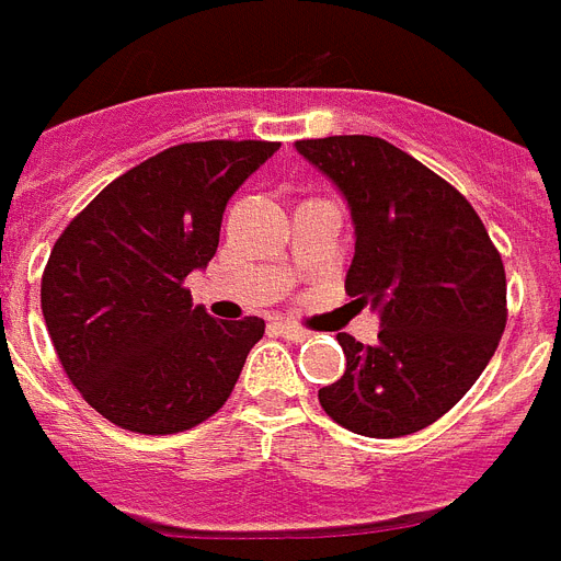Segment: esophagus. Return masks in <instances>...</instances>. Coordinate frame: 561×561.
I'll return each instance as SVG.
<instances>
[{"mask_svg": "<svg viewBox=\"0 0 561 561\" xmlns=\"http://www.w3.org/2000/svg\"><path fill=\"white\" fill-rule=\"evenodd\" d=\"M276 331H279L285 340H294V343H302V340H308V331L299 325H294V322H276Z\"/></svg>", "mask_w": 561, "mask_h": 561, "instance_id": "34e87169", "label": "esophagus"}]
</instances>
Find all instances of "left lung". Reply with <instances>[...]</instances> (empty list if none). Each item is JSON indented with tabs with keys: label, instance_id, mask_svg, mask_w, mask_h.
Wrapping results in <instances>:
<instances>
[{
	"label": "left lung",
	"instance_id": "left-lung-1",
	"mask_svg": "<svg viewBox=\"0 0 561 561\" xmlns=\"http://www.w3.org/2000/svg\"><path fill=\"white\" fill-rule=\"evenodd\" d=\"M345 195L354 259L345 290L380 311L375 345L340 334L345 375L320 389L331 421L366 438L426 430L472 389L507 325V276L453 184L371 135L296 140Z\"/></svg>",
	"mask_w": 561,
	"mask_h": 561
}]
</instances>
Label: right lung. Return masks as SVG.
I'll return each instance as SVG.
<instances>
[{"label": "right lung", "mask_w": 561, "mask_h": 561, "mask_svg": "<svg viewBox=\"0 0 561 561\" xmlns=\"http://www.w3.org/2000/svg\"><path fill=\"white\" fill-rule=\"evenodd\" d=\"M276 149H163L115 178L54 244L39 288L45 325L68 380L121 430L175 435L230 398L265 320H213L184 279L216 256L227 202Z\"/></svg>", "instance_id": "right-lung-1"}]
</instances>
